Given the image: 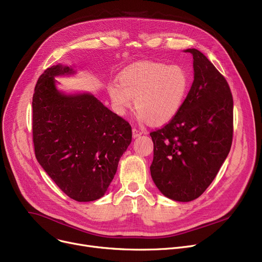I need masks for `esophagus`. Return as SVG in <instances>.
Wrapping results in <instances>:
<instances>
[{
	"label": "esophagus",
	"instance_id": "obj_1",
	"mask_svg": "<svg viewBox=\"0 0 262 262\" xmlns=\"http://www.w3.org/2000/svg\"><path fill=\"white\" fill-rule=\"evenodd\" d=\"M140 135H142V132L137 129V128H133V137L134 138H137V137H139Z\"/></svg>",
	"mask_w": 262,
	"mask_h": 262
}]
</instances>
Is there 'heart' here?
Listing matches in <instances>:
<instances>
[{
    "label": "heart",
    "instance_id": "b5f03b06",
    "mask_svg": "<svg viewBox=\"0 0 262 262\" xmlns=\"http://www.w3.org/2000/svg\"><path fill=\"white\" fill-rule=\"evenodd\" d=\"M118 81L107 88L117 114L125 115L134 99L140 120L150 125H163L180 113L191 79L182 66L143 61L124 69Z\"/></svg>",
    "mask_w": 262,
    "mask_h": 262
}]
</instances>
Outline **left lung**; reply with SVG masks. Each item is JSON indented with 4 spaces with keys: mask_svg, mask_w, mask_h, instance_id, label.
<instances>
[{
    "mask_svg": "<svg viewBox=\"0 0 262 262\" xmlns=\"http://www.w3.org/2000/svg\"><path fill=\"white\" fill-rule=\"evenodd\" d=\"M194 80L174 119L150 132V175L163 195L190 202L202 195L226 159L233 134V100L225 77L195 49Z\"/></svg>",
    "mask_w": 262,
    "mask_h": 262,
    "instance_id": "8db88e82",
    "label": "left lung"
}]
</instances>
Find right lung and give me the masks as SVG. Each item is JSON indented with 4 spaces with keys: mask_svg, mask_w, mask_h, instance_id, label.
Segmentation results:
<instances>
[{
    "mask_svg": "<svg viewBox=\"0 0 262 262\" xmlns=\"http://www.w3.org/2000/svg\"><path fill=\"white\" fill-rule=\"evenodd\" d=\"M72 69L52 66L33 94V142L40 166L77 202L102 198L132 142L130 124L92 94L64 95L55 78Z\"/></svg>",
    "mask_w": 262,
    "mask_h": 262,
    "instance_id": "add662e5",
    "label": "right lung"
}]
</instances>
